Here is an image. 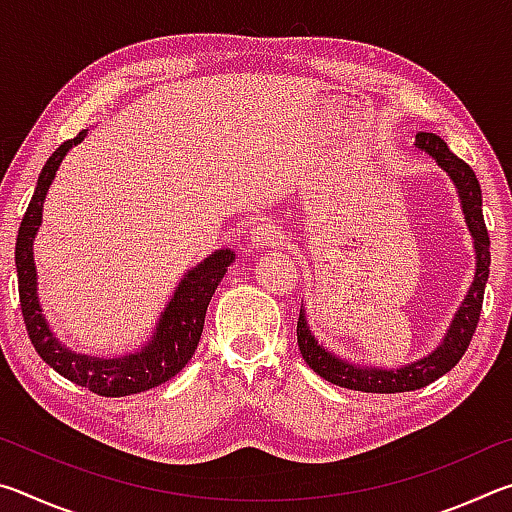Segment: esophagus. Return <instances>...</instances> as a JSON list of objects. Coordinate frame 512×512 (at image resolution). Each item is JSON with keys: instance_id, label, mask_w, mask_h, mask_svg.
Here are the masks:
<instances>
[{"instance_id": "1", "label": "esophagus", "mask_w": 512, "mask_h": 512, "mask_svg": "<svg viewBox=\"0 0 512 512\" xmlns=\"http://www.w3.org/2000/svg\"><path fill=\"white\" fill-rule=\"evenodd\" d=\"M282 230L271 221H257L248 232V241L253 248H266V246H280L282 244Z\"/></svg>"}]
</instances>
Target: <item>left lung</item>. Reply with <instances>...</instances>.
<instances>
[{
	"instance_id": "8db88e82",
	"label": "left lung",
	"mask_w": 512,
	"mask_h": 512,
	"mask_svg": "<svg viewBox=\"0 0 512 512\" xmlns=\"http://www.w3.org/2000/svg\"><path fill=\"white\" fill-rule=\"evenodd\" d=\"M415 149L431 155L440 169H443L452 183L456 185L458 198L465 214L467 230L474 239L476 253V273L470 291L465 300L454 314L452 325H449L443 343L427 357L411 361L409 366L402 368H372L359 366V363L345 361L336 357L334 352L325 350L311 334L305 307H300L298 316V348L307 366L332 384L350 391L361 393H406L418 391V388L429 386L431 381L443 377L445 372L452 370L470 345L476 323H479L481 307H483V291L490 273V237L485 230L483 210H481V185L476 180L470 164L463 162L458 155L447 149L445 140H440L433 133H418L415 135Z\"/></svg>"
}]
</instances>
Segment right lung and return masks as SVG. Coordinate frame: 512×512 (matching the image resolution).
Instances as JSON below:
<instances>
[{
    "label": "right lung",
    "mask_w": 512,
    "mask_h": 512,
    "mask_svg": "<svg viewBox=\"0 0 512 512\" xmlns=\"http://www.w3.org/2000/svg\"><path fill=\"white\" fill-rule=\"evenodd\" d=\"M85 135H88V131H81L74 140L60 144L40 171L36 192H33L20 230H17V289H20L24 325H27L29 339L40 354V359L54 368L58 375L74 381L76 386L88 388V391L101 397H124L144 393L149 388L164 384L173 375H178L187 366V361L194 357L196 345L203 334L207 305H210L228 266L235 262V253L228 248L216 250L210 257H205L201 264L194 266L192 271L185 273L176 291H173L169 305L164 307L160 320L155 323L153 336L149 343H144L142 350L126 354V357L103 359L65 348L49 329L47 318L42 316L36 262H33V241H36L42 223L45 196L49 192V185L54 183L60 162H63L72 146L85 140Z\"/></svg>",
    "instance_id": "add662e5"
}]
</instances>
